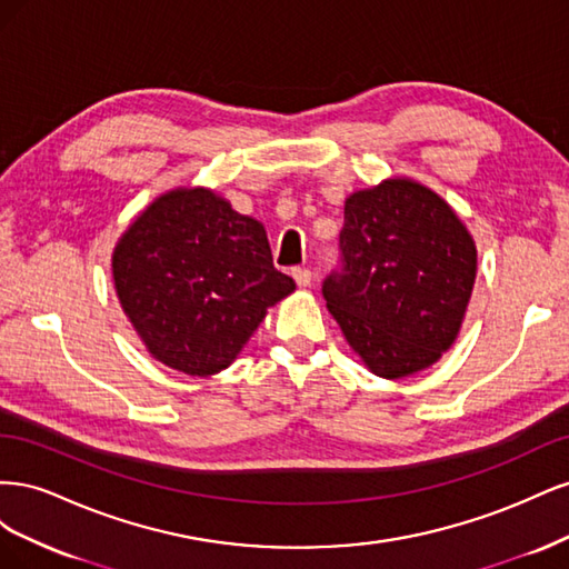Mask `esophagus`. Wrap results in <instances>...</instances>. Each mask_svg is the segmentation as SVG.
<instances>
[{"label": "esophagus", "instance_id": "1", "mask_svg": "<svg viewBox=\"0 0 569 569\" xmlns=\"http://www.w3.org/2000/svg\"><path fill=\"white\" fill-rule=\"evenodd\" d=\"M291 278L297 280V284H299V287H311V282H313V272L308 270V268H295V270H291Z\"/></svg>", "mask_w": 569, "mask_h": 569}]
</instances>
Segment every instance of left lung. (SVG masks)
I'll return each instance as SVG.
<instances>
[{
  "label": "left lung",
  "instance_id": "1",
  "mask_svg": "<svg viewBox=\"0 0 569 569\" xmlns=\"http://www.w3.org/2000/svg\"><path fill=\"white\" fill-rule=\"evenodd\" d=\"M339 253L322 297L363 363L387 380L437 363L477 272L475 242L451 206L412 180L363 189L343 206Z\"/></svg>",
  "mask_w": 569,
  "mask_h": 569
}]
</instances>
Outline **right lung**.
<instances>
[{"mask_svg": "<svg viewBox=\"0 0 569 569\" xmlns=\"http://www.w3.org/2000/svg\"><path fill=\"white\" fill-rule=\"evenodd\" d=\"M120 306L153 358L206 377L228 368L266 311L297 289L266 230L209 189H176L113 251Z\"/></svg>", "mask_w": 569, "mask_h": 569, "instance_id": "1", "label": "right lung"}]
</instances>
